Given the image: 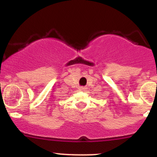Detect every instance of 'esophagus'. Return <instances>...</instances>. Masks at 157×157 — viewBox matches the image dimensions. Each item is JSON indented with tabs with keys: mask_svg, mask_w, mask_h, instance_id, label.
<instances>
[{
	"mask_svg": "<svg viewBox=\"0 0 157 157\" xmlns=\"http://www.w3.org/2000/svg\"><path fill=\"white\" fill-rule=\"evenodd\" d=\"M80 91H85V90H86V88H85V87H80Z\"/></svg>",
	"mask_w": 157,
	"mask_h": 157,
	"instance_id": "obj_1",
	"label": "esophagus"
}]
</instances>
